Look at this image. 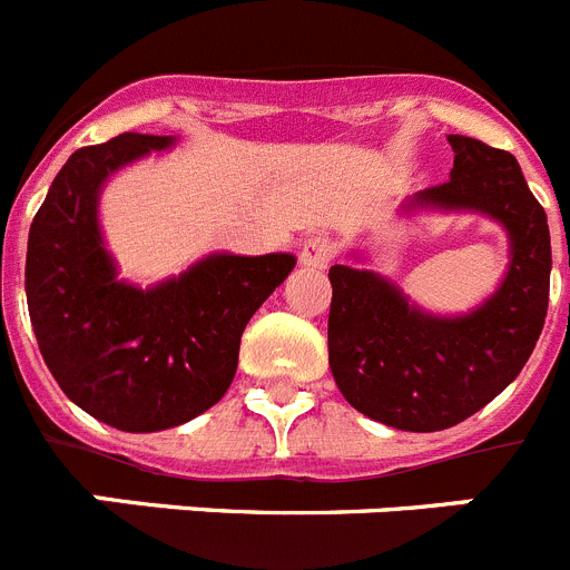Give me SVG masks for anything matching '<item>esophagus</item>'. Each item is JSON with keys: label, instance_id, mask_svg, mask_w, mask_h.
I'll return each instance as SVG.
<instances>
[{"label": "esophagus", "instance_id": "1", "mask_svg": "<svg viewBox=\"0 0 570 570\" xmlns=\"http://www.w3.org/2000/svg\"><path fill=\"white\" fill-rule=\"evenodd\" d=\"M334 242L328 236H308V239L302 242V250H299V262L305 268H314L322 271L328 268L331 259H334Z\"/></svg>", "mask_w": 570, "mask_h": 570}]
</instances>
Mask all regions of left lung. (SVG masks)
<instances>
[{"label":"left lung","instance_id":"obj_1","mask_svg":"<svg viewBox=\"0 0 570 570\" xmlns=\"http://www.w3.org/2000/svg\"><path fill=\"white\" fill-rule=\"evenodd\" d=\"M451 179L402 203V214H480L508 236V271L468 314L420 308L394 279L334 265L328 362L360 414L400 431H445L500 396L540 340L551 288V234L508 150L451 134ZM362 259L360 250H351Z\"/></svg>","mask_w":570,"mask_h":570}]
</instances>
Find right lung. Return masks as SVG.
<instances>
[{
  "mask_svg": "<svg viewBox=\"0 0 570 570\" xmlns=\"http://www.w3.org/2000/svg\"><path fill=\"white\" fill-rule=\"evenodd\" d=\"M176 145L119 134L70 156L33 216L24 294L39 351L70 402L128 434H154L223 400L250 316L294 271V254L196 259L179 276L119 279L99 199L116 170Z\"/></svg>",
  "mask_w": 570,
  "mask_h": 570,
  "instance_id": "right-lung-1",
  "label": "right lung"
}]
</instances>
